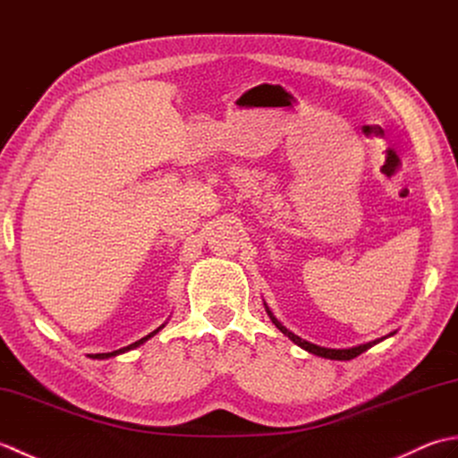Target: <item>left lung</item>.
I'll list each match as a JSON object with an SVG mask.
<instances>
[{
  "instance_id": "left-lung-1",
  "label": "left lung",
  "mask_w": 458,
  "mask_h": 458,
  "mask_svg": "<svg viewBox=\"0 0 458 458\" xmlns=\"http://www.w3.org/2000/svg\"><path fill=\"white\" fill-rule=\"evenodd\" d=\"M266 310H267V315H269V318H271V323H274L281 333H284L285 336H289V340H293V343L297 344V346H301L303 350H307V352H310V354H315V356H320V358H328V360H352V358H356V356H360L362 352H366L368 348H372L374 344H377V343H382L384 338H387V336H392L394 333H390L387 336H382V338H377V340H372V343H366V344H358V346H352V348H325V346H317V344H313V343H307V340H303V338H299L295 333H291V330H287L284 325L279 323V320L274 317V313H271L269 310V307L266 305Z\"/></svg>"
}]
</instances>
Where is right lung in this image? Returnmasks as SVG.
Instances as JSON below:
<instances>
[{
	"mask_svg": "<svg viewBox=\"0 0 458 458\" xmlns=\"http://www.w3.org/2000/svg\"><path fill=\"white\" fill-rule=\"evenodd\" d=\"M165 325H161L159 328H155L153 330V333H149L148 336H143V338H140L138 340V343H133V344H130V346H123V348H120V350H114V352H104V354H92L90 358H98V360H104V358H112V356H118V354H123V352H130V350H133V348H138L140 344H143L145 343V340H149L151 336H155V335H157L159 333V330L163 328Z\"/></svg>",
	"mask_w": 458,
	"mask_h": 458,
	"instance_id": "obj_1",
	"label": "right lung"
}]
</instances>
